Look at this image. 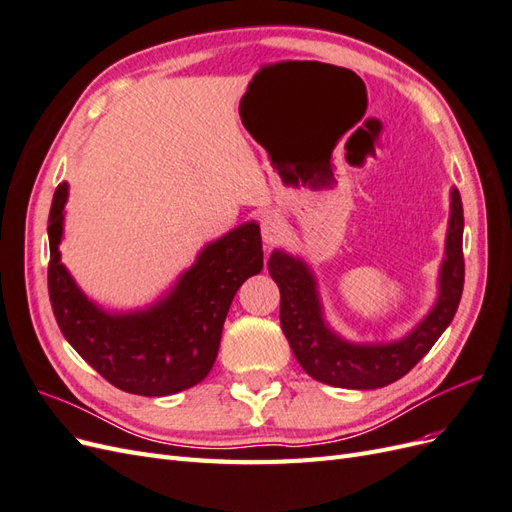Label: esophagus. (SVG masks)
Masks as SVG:
<instances>
[{"instance_id": "34e87169", "label": "esophagus", "mask_w": 512, "mask_h": 512, "mask_svg": "<svg viewBox=\"0 0 512 512\" xmlns=\"http://www.w3.org/2000/svg\"><path fill=\"white\" fill-rule=\"evenodd\" d=\"M260 232H262V241L267 245L280 243L286 235V222L277 211H267L260 220Z\"/></svg>"}]
</instances>
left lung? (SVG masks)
Segmentation results:
<instances>
[{
    "instance_id": "obj_1",
    "label": "left lung",
    "mask_w": 512,
    "mask_h": 512,
    "mask_svg": "<svg viewBox=\"0 0 512 512\" xmlns=\"http://www.w3.org/2000/svg\"><path fill=\"white\" fill-rule=\"evenodd\" d=\"M463 207L451 188L438 297L421 322L391 342H350L324 316L318 280L301 256L273 250L269 273L280 286V322L288 344L307 376L337 389H380L404 378L451 324L463 292Z\"/></svg>"
}]
</instances>
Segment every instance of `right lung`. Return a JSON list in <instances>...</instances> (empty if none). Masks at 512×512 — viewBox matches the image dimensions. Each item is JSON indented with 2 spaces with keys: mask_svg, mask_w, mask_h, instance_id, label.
Instances as JSON below:
<instances>
[{
  "mask_svg": "<svg viewBox=\"0 0 512 512\" xmlns=\"http://www.w3.org/2000/svg\"><path fill=\"white\" fill-rule=\"evenodd\" d=\"M68 183L49 213V297L68 344L117 389L166 397L203 380L218 356L228 307L241 284L262 271L260 226L245 222L207 243L160 299L111 312L74 282L61 262Z\"/></svg>",
  "mask_w": 512,
  "mask_h": 512,
  "instance_id": "obj_1",
  "label": "right lung"
}]
</instances>
